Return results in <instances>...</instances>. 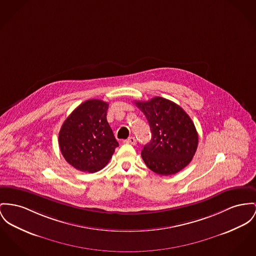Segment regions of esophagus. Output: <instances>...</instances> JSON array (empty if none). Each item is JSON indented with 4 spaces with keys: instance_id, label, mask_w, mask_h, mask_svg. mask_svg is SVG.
Segmentation results:
<instances>
[{
    "instance_id": "obj_1",
    "label": "esophagus",
    "mask_w": 256,
    "mask_h": 256,
    "mask_svg": "<svg viewBox=\"0 0 256 256\" xmlns=\"http://www.w3.org/2000/svg\"><path fill=\"white\" fill-rule=\"evenodd\" d=\"M124 142L125 144H133V146H135L136 144V138H134V136H131V138H127V140H124Z\"/></svg>"
}]
</instances>
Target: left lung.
Segmentation results:
<instances>
[{"instance_id":"8db88e82","label":"left lung","mask_w":256,"mask_h":256,"mask_svg":"<svg viewBox=\"0 0 256 256\" xmlns=\"http://www.w3.org/2000/svg\"><path fill=\"white\" fill-rule=\"evenodd\" d=\"M135 104L148 121L152 138L142 150L150 170L170 176L186 168L198 146V133L188 114L176 102L162 97Z\"/></svg>"}]
</instances>
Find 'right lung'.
Masks as SVG:
<instances>
[{
  "mask_svg": "<svg viewBox=\"0 0 256 256\" xmlns=\"http://www.w3.org/2000/svg\"><path fill=\"white\" fill-rule=\"evenodd\" d=\"M108 108V104L102 100H87L64 121L59 132L60 150L76 170H102L118 146L106 121Z\"/></svg>",
  "mask_w": 256,
  "mask_h": 256,
  "instance_id": "add662e5",
  "label": "right lung"
}]
</instances>
